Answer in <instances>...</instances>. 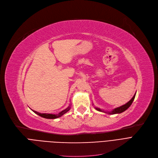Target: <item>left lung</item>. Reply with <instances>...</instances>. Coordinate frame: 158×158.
Here are the masks:
<instances>
[{
  "mask_svg": "<svg viewBox=\"0 0 158 158\" xmlns=\"http://www.w3.org/2000/svg\"><path fill=\"white\" fill-rule=\"evenodd\" d=\"M136 94L134 95L133 97H132L127 103H126V104H124V105H123V106H120V107H117V108L114 109L113 111H110V112H109V111H108V112L104 111H103V110H101V109L98 108V107H95V109H96L97 111H102V112H104V113H108V114H117V113H122V112H123V111H125L126 110H127V109L129 108V107H130V106L132 104V102H133L134 99H135V98Z\"/></svg>",
  "mask_w": 158,
  "mask_h": 158,
  "instance_id": "1",
  "label": "left lung"
}]
</instances>
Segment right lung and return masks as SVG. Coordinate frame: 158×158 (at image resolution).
Instances as JSON below:
<instances>
[{"label":"right lung","mask_w":158,"mask_h":158,"mask_svg":"<svg viewBox=\"0 0 158 158\" xmlns=\"http://www.w3.org/2000/svg\"><path fill=\"white\" fill-rule=\"evenodd\" d=\"M70 109V105L67 107V108L64 110L63 111H61L60 113H59L58 114H48V113H38L37 111H35L34 110H32L33 112L35 113L36 114H37L38 115L40 116V117L45 118H48V119H54V118H59L60 117H61L62 115H63L64 114H65L66 112H68Z\"/></svg>","instance_id":"1"}]
</instances>
